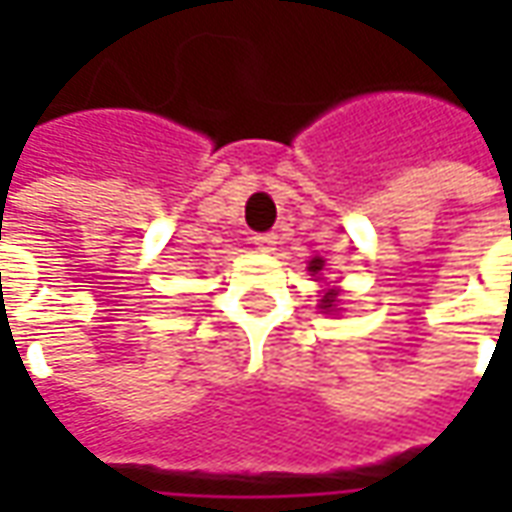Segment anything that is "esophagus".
<instances>
[{
	"mask_svg": "<svg viewBox=\"0 0 512 512\" xmlns=\"http://www.w3.org/2000/svg\"><path fill=\"white\" fill-rule=\"evenodd\" d=\"M252 244H255L260 252H274V246H277V235L257 233V235H252Z\"/></svg>",
	"mask_w": 512,
	"mask_h": 512,
	"instance_id": "34e87169",
	"label": "esophagus"
}]
</instances>
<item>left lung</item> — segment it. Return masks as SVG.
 <instances>
[{
    "label": "left lung",
    "instance_id": "1",
    "mask_svg": "<svg viewBox=\"0 0 512 512\" xmlns=\"http://www.w3.org/2000/svg\"><path fill=\"white\" fill-rule=\"evenodd\" d=\"M321 266H323V260H318V257H315V260L310 263V271H321ZM334 299H337V293H334V290H329V293H326V296L321 299V310H326V312L332 310Z\"/></svg>",
    "mask_w": 512,
    "mask_h": 512
}]
</instances>
